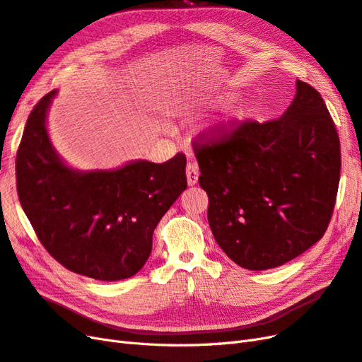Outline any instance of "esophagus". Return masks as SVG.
I'll return each instance as SVG.
<instances>
[{
  "instance_id": "obj_1",
  "label": "esophagus",
  "mask_w": 362,
  "mask_h": 362,
  "mask_svg": "<svg viewBox=\"0 0 362 362\" xmlns=\"http://www.w3.org/2000/svg\"><path fill=\"white\" fill-rule=\"evenodd\" d=\"M199 165L195 162H189L187 165V179H188V185L189 187H192V185L197 183L199 180Z\"/></svg>"
}]
</instances>
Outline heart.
<instances>
[{
	"instance_id": "obj_1",
	"label": "heart",
	"mask_w": 362,
	"mask_h": 362,
	"mask_svg": "<svg viewBox=\"0 0 362 362\" xmlns=\"http://www.w3.org/2000/svg\"><path fill=\"white\" fill-rule=\"evenodd\" d=\"M247 112H249V109H241V110H240V117H245Z\"/></svg>"
}]
</instances>
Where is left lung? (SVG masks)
Listing matches in <instances>:
<instances>
[{
  "instance_id": "8db88e82",
  "label": "left lung",
  "mask_w": 362,
  "mask_h": 362,
  "mask_svg": "<svg viewBox=\"0 0 362 362\" xmlns=\"http://www.w3.org/2000/svg\"><path fill=\"white\" fill-rule=\"evenodd\" d=\"M277 119L232 121L192 142L215 241L247 270L294 259L323 238L337 200L341 153L322 95L297 80Z\"/></svg>"
}]
</instances>
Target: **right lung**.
<instances>
[{
	"label": "right lung",
	"instance_id": "obj_1",
	"mask_svg": "<svg viewBox=\"0 0 362 362\" xmlns=\"http://www.w3.org/2000/svg\"><path fill=\"white\" fill-rule=\"evenodd\" d=\"M56 90L28 115L16 154V189L37 238L81 276L121 281L148 259L153 232L187 189L183 153L163 163L136 160L112 171H76L62 162L45 126Z\"/></svg>",
	"mask_w": 362,
	"mask_h": 362
}]
</instances>
